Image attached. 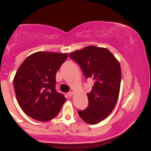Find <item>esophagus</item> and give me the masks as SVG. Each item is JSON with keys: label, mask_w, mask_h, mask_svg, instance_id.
<instances>
[{"label": "esophagus", "mask_w": 151, "mask_h": 151, "mask_svg": "<svg viewBox=\"0 0 151 151\" xmlns=\"http://www.w3.org/2000/svg\"><path fill=\"white\" fill-rule=\"evenodd\" d=\"M72 94H73V92H72V91H69V92L67 93V96H68L69 97H71V96H72Z\"/></svg>", "instance_id": "34e87169"}]
</instances>
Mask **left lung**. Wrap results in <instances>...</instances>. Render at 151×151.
<instances>
[{
	"mask_svg": "<svg viewBox=\"0 0 151 151\" xmlns=\"http://www.w3.org/2000/svg\"><path fill=\"white\" fill-rule=\"evenodd\" d=\"M69 57L79 65L86 78L94 81L87 93L88 107L78 111L79 116L87 124H98L116 104L121 80L120 64L109 50L93 45L76 50Z\"/></svg>",
	"mask_w": 151,
	"mask_h": 151,
	"instance_id": "obj_1",
	"label": "left lung"
}]
</instances>
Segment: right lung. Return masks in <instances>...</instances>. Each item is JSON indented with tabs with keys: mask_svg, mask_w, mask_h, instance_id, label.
I'll use <instances>...</instances> for the list:
<instances>
[{
	"mask_svg": "<svg viewBox=\"0 0 151 151\" xmlns=\"http://www.w3.org/2000/svg\"><path fill=\"white\" fill-rule=\"evenodd\" d=\"M67 53L37 52L19 67L13 86L17 100L27 116L47 121L58 115L66 101L55 89L56 74L67 60Z\"/></svg>",
	"mask_w": 151,
	"mask_h": 151,
	"instance_id": "right-lung-1",
	"label": "right lung"
}]
</instances>
